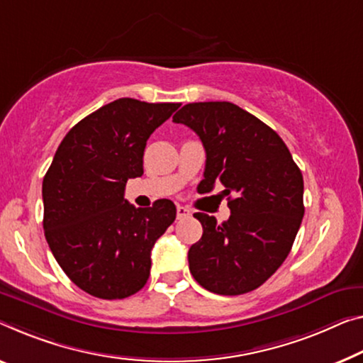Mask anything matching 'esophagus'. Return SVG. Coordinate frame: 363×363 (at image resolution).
I'll use <instances>...</instances> for the list:
<instances>
[{
  "mask_svg": "<svg viewBox=\"0 0 363 363\" xmlns=\"http://www.w3.org/2000/svg\"><path fill=\"white\" fill-rule=\"evenodd\" d=\"M191 216V211H189L188 208H185V206H177V217L178 219H185V217H189Z\"/></svg>",
  "mask_w": 363,
  "mask_h": 363,
  "instance_id": "1",
  "label": "esophagus"
}]
</instances>
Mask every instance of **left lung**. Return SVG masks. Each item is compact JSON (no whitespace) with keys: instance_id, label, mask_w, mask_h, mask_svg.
Instances as JSON below:
<instances>
[{"instance_id":"8db88e82","label":"left lung","mask_w":363,"mask_h":363,"mask_svg":"<svg viewBox=\"0 0 363 363\" xmlns=\"http://www.w3.org/2000/svg\"><path fill=\"white\" fill-rule=\"evenodd\" d=\"M206 150V191L224 185L230 217L196 213L203 237L188 252L199 286L219 295L252 292L291 253L303 219V177L286 143L263 121L230 102H196L174 115Z\"/></svg>"}]
</instances>
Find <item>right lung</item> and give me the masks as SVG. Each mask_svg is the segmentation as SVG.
I'll return each instance as SVG.
<instances>
[{
	"label": "right lung",
	"mask_w": 363,
	"mask_h": 363,
	"mask_svg": "<svg viewBox=\"0 0 363 363\" xmlns=\"http://www.w3.org/2000/svg\"><path fill=\"white\" fill-rule=\"evenodd\" d=\"M180 104L118 99L74 125L43 177V230L61 269L104 300L146 286L150 250L177 217L170 199L135 208L128 178L143 175L149 136Z\"/></svg>",
	"instance_id": "add662e5"
}]
</instances>
